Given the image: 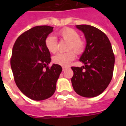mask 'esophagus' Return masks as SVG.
<instances>
[{"mask_svg": "<svg viewBox=\"0 0 126 126\" xmlns=\"http://www.w3.org/2000/svg\"><path fill=\"white\" fill-rule=\"evenodd\" d=\"M66 69H67V67H62V70H63V71H65V70Z\"/></svg>", "mask_w": 126, "mask_h": 126, "instance_id": "1", "label": "esophagus"}]
</instances>
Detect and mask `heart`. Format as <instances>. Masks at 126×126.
<instances>
[{
    "label": "heart",
    "mask_w": 126,
    "mask_h": 126,
    "mask_svg": "<svg viewBox=\"0 0 126 126\" xmlns=\"http://www.w3.org/2000/svg\"><path fill=\"white\" fill-rule=\"evenodd\" d=\"M58 35L63 40L68 42L67 50L69 51L63 53H59L52 57V62L61 66L68 65L76 57V54H81L84 52L86 47V42L79 38V34L73 28H65L58 32ZM45 46L50 53L54 54L57 51L58 42L54 36H48L45 39Z\"/></svg>",
    "instance_id": "heart-1"
}]
</instances>
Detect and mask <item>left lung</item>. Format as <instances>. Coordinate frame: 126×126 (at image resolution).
<instances>
[{"mask_svg":"<svg viewBox=\"0 0 126 126\" xmlns=\"http://www.w3.org/2000/svg\"><path fill=\"white\" fill-rule=\"evenodd\" d=\"M86 39V47L79 61L82 67H71V83L75 92L84 97L100 94L111 82L115 56L111 42L104 32L93 26L78 25Z\"/></svg>","mask_w":126,"mask_h":126,"instance_id":"8db88e82","label":"left lung"}]
</instances>
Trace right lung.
<instances>
[{"instance_id":"right-lung-1","label":"right lung","mask_w":126,"mask_h":126,"mask_svg":"<svg viewBox=\"0 0 126 126\" xmlns=\"http://www.w3.org/2000/svg\"><path fill=\"white\" fill-rule=\"evenodd\" d=\"M53 27L39 26L18 37L12 50L11 67L14 80L21 93L34 100L48 98L56 90L61 66L50 62V54L45 39Z\"/></svg>"}]
</instances>
